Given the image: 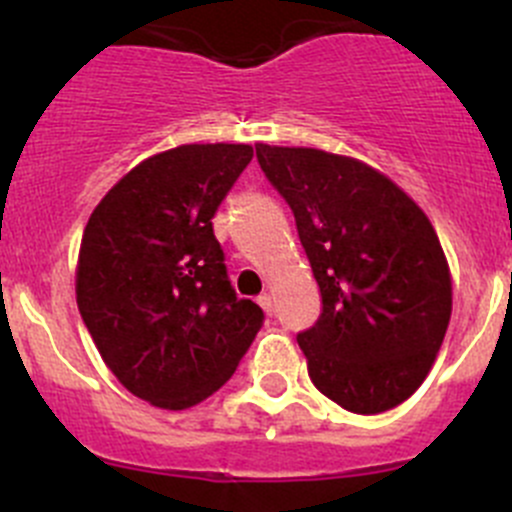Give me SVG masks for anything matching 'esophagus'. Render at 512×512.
<instances>
[{
    "mask_svg": "<svg viewBox=\"0 0 512 512\" xmlns=\"http://www.w3.org/2000/svg\"><path fill=\"white\" fill-rule=\"evenodd\" d=\"M257 302H260V307L267 312V315H272V312H275V300H272L270 292H262V295L257 297Z\"/></svg>",
    "mask_w": 512,
    "mask_h": 512,
    "instance_id": "obj_1",
    "label": "esophagus"
}]
</instances>
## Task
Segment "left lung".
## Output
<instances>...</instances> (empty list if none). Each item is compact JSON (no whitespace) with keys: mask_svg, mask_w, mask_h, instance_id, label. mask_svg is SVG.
Listing matches in <instances>:
<instances>
[{"mask_svg":"<svg viewBox=\"0 0 512 512\" xmlns=\"http://www.w3.org/2000/svg\"><path fill=\"white\" fill-rule=\"evenodd\" d=\"M255 150L320 285V317L297 335L310 380L350 413L395 408L428 377L453 312L428 215L360 160L315 147Z\"/></svg>","mask_w":512,"mask_h":512,"instance_id":"8db88e82","label":"left lung"}]
</instances>
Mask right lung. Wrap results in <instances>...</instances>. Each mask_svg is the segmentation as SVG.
<instances>
[{
  "label": "right lung",
  "mask_w": 512,
  "mask_h": 512,
  "mask_svg": "<svg viewBox=\"0 0 512 512\" xmlns=\"http://www.w3.org/2000/svg\"><path fill=\"white\" fill-rule=\"evenodd\" d=\"M250 145H182L130 170L89 217L77 307L124 388L185 410L225 385L262 327L230 285L212 217Z\"/></svg>",
  "instance_id": "obj_1"
}]
</instances>
